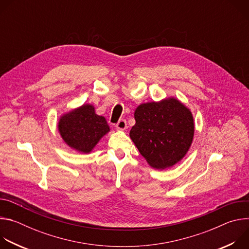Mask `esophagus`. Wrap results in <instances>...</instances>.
<instances>
[{"instance_id":"esophagus-1","label":"esophagus","mask_w":249,"mask_h":249,"mask_svg":"<svg viewBox=\"0 0 249 249\" xmlns=\"http://www.w3.org/2000/svg\"><path fill=\"white\" fill-rule=\"evenodd\" d=\"M116 128H117L118 130H121V131L126 130V129H127V122H126V120H124V119L119 120L118 123L116 124Z\"/></svg>"}]
</instances>
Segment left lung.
Segmentation results:
<instances>
[{"label": "left lung", "mask_w": 249, "mask_h": 249, "mask_svg": "<svg viewBox=\"0 0 249 249\" xmlns=\"http://www.w3.org/2000/svg\"><path fill=\"white\" fill-rule=\"evenodd\" d=\"M130 138L140 154L156 169L179 162L194 137V119L189 108L175 97L140 104Z\"/></svg>", "instance_id": "obj_1"}]
</instances>
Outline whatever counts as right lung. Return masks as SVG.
Instances as JSON below:
<instances>
[{"mask_svg": "<svg viewBox=\"0 0 249 249\" xmlns=\"http://www.w3.org/2000/svg\"><path fill=\"white\" fill-rule=\"evenodd\" d=\"M58 130L70 148L89 154L110 128L103 116L95 113L93 105L83 104L60 117Z\"/></svg>", "mask_w": 249, "mask_h": 249, "instance_id": "1", "label": "right lung"}]
</instances>
